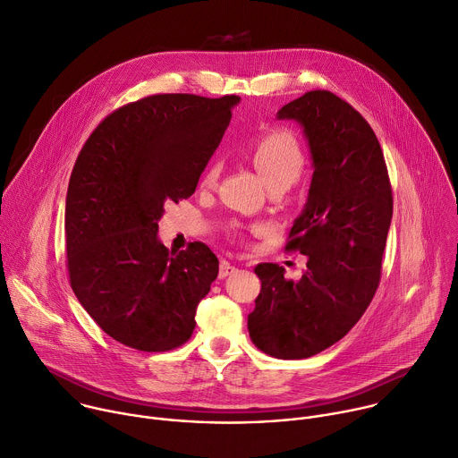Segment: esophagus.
Segmentation results:
<instances>
[{
  "label": "esophagus",
  "mask_w": 458,
  "mask_h": 458,
  "mask_svg": "<svg viewBox=\"0 0 458 458\" xmlns=\"http://www.w3.org/2000/svg\"><path fill=\"white\" fill-rule=\"evenodd\" d=\"M233 272H236V267L233 265V263H229L227 259H222L220 261V268H218V278H227V276H231Z\"/></svg>",
  "instance_id": "1"
}]
</instances>
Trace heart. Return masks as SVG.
<instances>
[{"label":"heart","mask_w":458,"mask_h":458,"mask_svg":"<svg viewBox=\"0 0 458 458\" xmlns=\"http://www.w3.org/2000/svg\"><path fill=\"white\" fill-rule=\"evenodd\" d=\"M250 157L268 188L276 184L289 188L298 180L305 165V153L300 140L293 131L284 128L270 130L259 135L250 146ZM220 169L222 165L218 160H211L206 165L202 174V182L206 186L215 184Z\"/></svg>","instance_id":"1"}]
</instances>
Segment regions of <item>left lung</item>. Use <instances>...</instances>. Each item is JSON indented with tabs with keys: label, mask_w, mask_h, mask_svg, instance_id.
<instances>
[{
	"label": "left lung",
	"mask_w": 458,
	"mask_h": 458,
	"mask_svg": "<svg viewBox=\"0 0 458 458\" xmlns=\"http://www.w3.org/2000/svg\"><path fill=\"white\" fill-rule=\"evenodd\" d=\"M303 126L314 174L285 250L309 258L301 280L259 263L261 280L247 328L278 359H305L344 337L369 309L381 280L394 213L381 144L364 117L328 89L307 91L278 112Z\"/></svg>",
	"instance_id": "left-lung-1"
}]
</instances>
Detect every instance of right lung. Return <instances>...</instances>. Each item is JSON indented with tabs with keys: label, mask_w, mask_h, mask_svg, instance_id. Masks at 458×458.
<instances>
[{
	"label": "right lung",
	"mask_w": 458,
	"mask_h": 458,
	"mask_svg": "<svg viewBox=\"0 0 458 458\" xmlns=\"http://www.w3.org/2000/svg\"><path fill=\"white\" fill-rule=\"evenodd\" d=\"M240 98L157 94L110 114L68 182L64 234L73 294L110 337L142 352L184 344L218 276L202 243L158 240L164 206L190 199Z\"/></svg>",
	"instance_id": "1"
}]
</instances>
